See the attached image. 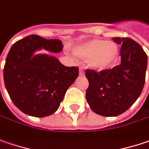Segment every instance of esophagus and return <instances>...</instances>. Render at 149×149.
<instances>
[{
    "instance_id": "obj_1",
    "label": "esophagus",
    "mask_w": 149,
    "mask_h": 149,
    "mask_svg": "<svg viewBox=\"0 0 149 149\" xmlns=\"http://www.w3.org/2000/svg\"><path fill=\"white\" fill-rule=\"evenodd\" d=\"M84 74H85V71H84V70H83L82 68H80V69H79V75L83 76Z\"/></svg>"
}]
</instances>
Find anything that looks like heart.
Segmentation results:
<instances>
[{"label": "heart", "instance_id": "heart-1", "mask_svg": "<svg viewBox=\"0 0 149 149\" xmlns=\"http://www.w3.org/2000/svg\"><path fill=\"white\" fill-rule=\"evenodd\" d=\"M74 54L83 60H89L90 67L94 70H106L116 63L119 49L113 42L91 39L78 45L74 49Z\"/></svg>", "mask_w": 149, "mask_h": 149}]
</instances>
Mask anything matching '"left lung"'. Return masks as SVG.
<instances>
[{"mask_svg":"<svg viewBox=\"0 0 149 149\" xmlns=\"http://www.w3.org/2000/svg\"><path fill=\"white\" fill-rule=\"evenodd\" d=\"M112 39L122 44L121 64L100 72L86 71L87 102L95 113L104 116L121 115L134 104L143 89L148 63V56L137 42L130 38Z\"/></svg>","mask_w":149,"mask_h":149,"instance_id":"obj_1","label":"left lung"}]
</instances>
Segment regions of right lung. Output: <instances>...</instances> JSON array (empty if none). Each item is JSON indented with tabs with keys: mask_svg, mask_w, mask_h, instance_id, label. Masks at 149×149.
<instances>
[{
	"mask_svg": "<svg viewBox=\"0 0 149 149\" xmlns=\"http://www.w3.org/2000/svg\"><path fill=\"white\" fill-rule=\"evenodd\" d=\"M42 49L59 53L63 44L58 39L29 35L11 46L3 70L5 86L14 105L36 117L54 114L79 75L78 67H66L54 56L34 55Z\"/></svg>",
	"mask_w": 149,
	"mask_h": 149,
	"instance_id": "add662e5",
	"label": "right lung"
}]
</instances>
